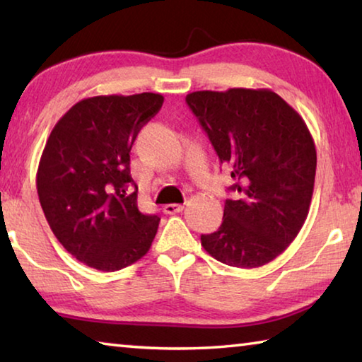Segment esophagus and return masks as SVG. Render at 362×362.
I'll return each instance as SVG.
<instances>
[{
	"label": "esophagus",
	"mask_w": 362,
	"mask_h": 362,
	"mask_svg": "<svg viewBox=\"0 0 362 362\" xmlns=\"http://www.w3.org/2000/svg\"><path fill=\"white\" fill-rule=\"evenodd\" d=\"M183 211V206L182 204H166L163 207V212L164 214H169V216H173V214H179Z\"/></svg>",
	"instance_id": "1"
}]
</instances>
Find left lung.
Here are the masks:
<instances>
[{
	"instance_id": "1",
	"label": "left lung",
	"mask_w": 362,
	"mask_h": 362,
	"mask_svg": "<svg viewBox=\"0 0 362 362\" xmlns=\"http://www.w3.org/2000/svg\"><path fill=\"white\" fill-rule=\"evenodd\" d=\"M187 103L231 170L238 198L201 244L230 267L257 268L296 240L308 216L316 175L313 137L296 110L269 89L198 90Z\"/></svg>"
}]
</instances>
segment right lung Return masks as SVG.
I'll list each match as a JSON object with an SVG mask.
<instances>
[{"label":"right lung","mask_w":362,"mask_h":362,"mask_svg":"<svg viewBox=\"0 0 362 362\" xmlns=\"http://www.w3.org/2000/svg\"><path fill=\"white\" fill-rule=\"evenodd\" d=\"M163 102L153 93L89 97L47 139L36 174L42 212L59 243L90 268L129 267L155 240L159 217L139 211L129 153Z\"/></svg>","instance_id":"1"}]
</instances>
